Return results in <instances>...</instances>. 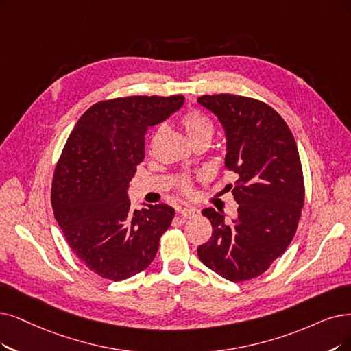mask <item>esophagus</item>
I'll list each match as a JSON object with an SVG mask.
<instances>
[{
    "mask_svg": "<svg viewBox=\"0 0 351 351\" xmlns=\"http://www.w3.org/2000/svg\"><path fill=\"white\" fill-rule=\"evenodd\" d=\"M178 215L183 216V217H194V216L199 215V210L189 207V206H184V207L178 208Z\"/></svg>",
    "mask_w": 351,
    "mask_h": 351,
    "instance_id": "obj_1",
    "label": "esophagus"
}]
</instances>
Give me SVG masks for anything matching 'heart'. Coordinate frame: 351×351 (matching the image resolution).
Segmentation results:
<instances>
[{
    "label": "heart",
    "mask_w": 351,
    "mask_h": 351,
    "mask_svg": "<svg viewBox=\"0 0 351 351\" xmlns=\"http://www.w3.org/2000/svg\"><path fill=\"white\" fill-rule=\"evenodd\" d=\"M181 125H183V130L191 144L199 141V139H210L213 135L212 122H210V119L199 110H189L187 114L181 118ZM160 132H161V128L157 131V134ZM180 189L183 193H190L191 190L190 178L187 177L181 178Z\"/></svg>",
    "instance_id": "b5f03b06"
}]
</instances>
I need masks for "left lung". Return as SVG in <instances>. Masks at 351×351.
<instances>
[{"label":"left lung","instance_id":"left-lung-1","mask_svg":"<svg viewBox=\"0 0 351 351\" xmlns=\"http://www.w3.org/2000/svg\"><path fill=\"white\" fill-rule=\"evenodd\" d=\"M197 102L215 114L226 135V170L237 174L232 194L237 216L204 208L213 226L197 247L200 261L233 282L256 278L281 256L297 232L304 206V177L295 139L275 109L230 93Z\"/></svg>","mask_w":351,"mask_h":351}]
</instances>
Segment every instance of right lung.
Returning <instances> with one entry per match:
<instances>
[{
	"instance_id": "add662e5",
	"label": "right lung",
	"mask_w": 351,
	"mask_h": 351,
	"mask_svg": "<svg viewBox=\"0 0 351 351\" xmlns=\"http://www.w3.org/2000/svg\"><path fill=\"white\" fill-rule=\"evenodd\" d=\"M184 104V96H127L83 114L56 165L54 217L88 268L110 281L144 271L176 215L167 204L132 210L128 187L145 157V134Z\"/></svg>"
}]
</instances>
